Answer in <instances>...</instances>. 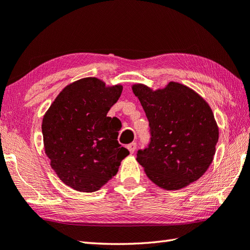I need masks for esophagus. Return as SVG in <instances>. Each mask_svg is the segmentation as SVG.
Wrapping results in <instances>:
<instances>
[{"instance_id":"1","label":"esophagus","mask_w":250,"mask_h":250,"mask_svg":"<svg viewBox=\"0 0 250 250\" xmlns=\"http://www.w3.org/2000/svg\"><path fill=\"white\" fill-rule=\"evenodd\" d=\"M126 147H128V149H129V152L131 153V154H133L134 152H135V148H137V143H135V142H132V143H130L129 145H128V146H126Z\"/></svg>"}]
</instances>
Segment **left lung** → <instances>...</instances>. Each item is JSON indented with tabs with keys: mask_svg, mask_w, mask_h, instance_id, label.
<instances>
[{
	"mask_svg": "<svg viewBox=\"0 0 250 250\" xmlns=\"http://www.w3.org/2000/svg\"><path fill=\"white\" fill-rule=\"evenodd\" d=\"M149 125V142L137 161L158 187L177 190L207 171L215 154L219 128L210 106L183 84L170 83L153 92L133 85Z\"/></svg>",
	"mask_w": 250,
	"mask_h": 250,
	"instance_id": "1",
	"label": "left lung"
}]
</instances>
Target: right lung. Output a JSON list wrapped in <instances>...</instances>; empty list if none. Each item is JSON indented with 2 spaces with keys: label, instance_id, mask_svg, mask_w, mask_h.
Returning a JSON list of instances; mask_svg holds the SVG:
<instances>
[{
  "label": "right lung",
  "instance_id": "1",
  "mask_svg": "<svg viewBox=\"0 0 250 250\" xmlns=\"http://www.w3.org/2000/svg\"><path fill=\"white\" fill-rule=\"evenodd\" d=\"M121 92V85L106 87L96 78L82 79L67 85L43 117L44 152L51 167L78 191H96L129 155L118 142L117 118L107 117Z\"/></svg>",
  "mask_w": 250,
  "mask_h": 250
}]
</instances>
